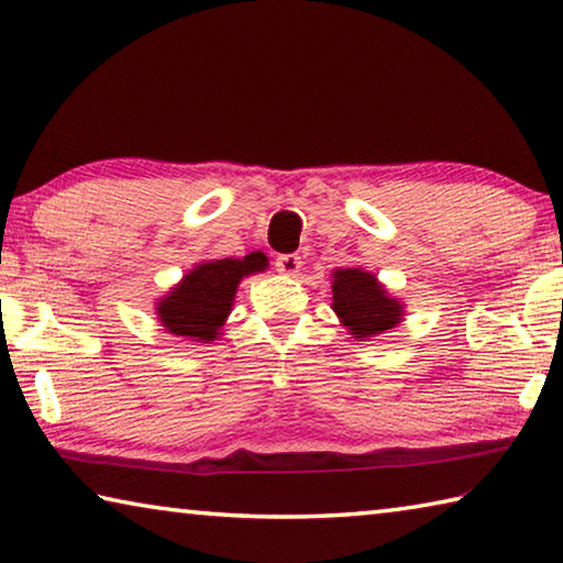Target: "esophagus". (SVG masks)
Returning <instances> with one entry per match:
<instances>
[{"instance_id":"1","label":"esophagus","mask_w":563,"mask_h":563,"mask_svg":"<svg viewBox=\"0 0 563 563\" xmlns=\"http://www.w3.org/2000/svg\"><path fill=\"white\" fill-rule=\"evenodd\" d=\"M300 265H302L300 255H295V253L278 255V258H275V271L283 273V275H298Z\"/></svg>"}]
</instances>
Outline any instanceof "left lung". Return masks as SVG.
<instances>
[{"mask_svg": "<svg viewBox=\"0 0 563 563\" xmlns=\"http://www.w3.org/2000/svg\"><path fill=\"white\" fill-rule=\"evenodd\" d=\"M332 310L355 338L379 335L395 328L402 316V305L389 298L375 275L360 268L332 273Z\"/></svg>", "mask_w": 563, "mask_h": 563, "instance_id": "left-lung-1", "label": "left lung"}]
</instances>
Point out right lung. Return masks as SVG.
<instances>
[{
	"instance_id": "1",
	"label": "right lung",
	"mask_w": 563,
	"mask_h": 563,
	"mask_svg": "<svg viewBox=\"0 0 563 563\" xmlns=\"http://www.w3.org/2000/svg\"><path fill=\"white\" fill-rule=\"evenodd\" d=\"M268 258L251 253L243 261L223 258L201 263L190 271L184 283L158 302V316L170 335L190 338L194 342H211L221 335L223 320L231 312L233 295L243 275L265 271Z\"/></svg>"
}]
</instances>
